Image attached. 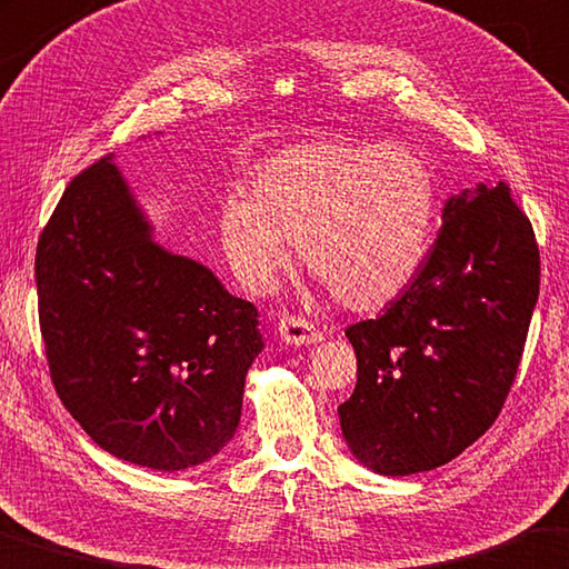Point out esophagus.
<instances>
[{"instance_id": "1", "label": "esophagus", "mask_w": 569, "mask_h": 569, "mask_svg": "<svg viewBox=\"0 0 569 569\" xmlns=\"http://www.w3.org/2000/svg\"><path fill=\"white\" fill-rule=\"evenodd\" d=\"M277 335L287 346H315V342L322 340V330L318 325L300 318V315H287V318L279 320Z\"/></svg>"}]
</instances>
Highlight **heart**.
Segmentation results:
<instances>
[{
	"label": "heart",
	"instance_id": "heart-1",
	"mask_svg": "<svg viewBox=\"0 0 569 569\" xmlns=\"http://www.w3.org/2000/svg\"><path fill=\"white\" fill-rule=\"evenodd\" d=\"M436 179L408 148L312 141L264 158L249 199L229 197L219 237L234 272L267 290L302 264L352 310H378L413 282L431 249Z\"/></svg>",
	"mask_w": 569,
	"mask_h": 569
}]
</instances>
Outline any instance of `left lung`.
<instances>
[{"label": "left lung", "mask_w": 569, "mask_h": 569, "mask_svg": "<svg viewBox=\"0 0 569 569\" xmlns=\"http://www.w3.org/2000/svg\"><path fill=\"white\" fill-rule=\"evenodd\" d=\"M441 219L413 282L380 318L346 330L358 383L340 428L383 477L443 467L489 431L539 297L535 229L507 183L461 191Z\"/></svg>", "instance_id": "1"}]
</instances>
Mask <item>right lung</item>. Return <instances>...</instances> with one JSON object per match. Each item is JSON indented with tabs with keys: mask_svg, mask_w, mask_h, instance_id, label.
Listing matches in <instances>:
<instances>
[{
	"mask_svg": "<svg viewBox=\"0 0 569 569\" xmlns=\"http://www.w3.org/2000/svg\"><path fill=\"white\" fill-rule=\"evenodd\" d=\"M34 282L54 390L100 449L181 471L234 439L264 348L257 307L156 244L110 158L64 189L37 241Z\"/></svg>",
	"mask_w": 569,
	"mask_h": 569,
	"instance_id": "1",
	"label": "right lung"
}]
</instances>
